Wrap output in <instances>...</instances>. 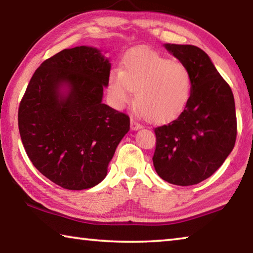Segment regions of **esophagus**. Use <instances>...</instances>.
Segmentation results:
<instances>
[{"mask_svg":"<svg viewBox=\"0 0 253 253\" xmlns=\"http://www.w3.org/2000/svg\"><path fill=\"white\" fill-rule=\"evenodd\" d=\"M143 126L140 125L139 123H137L136 121H134V119H130V128L131 130H137V129H140Z\"/></svg>","mask_w":253,"mask_h":253,"instance_id":"obj_1","label":"esophagus"}]
</instances>
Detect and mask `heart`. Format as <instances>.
<instances>
[{
  "label": "heart",
  "mask_w": 253,
  "mask_h": 253,
  "mask_svg": "<svg viewBox=\"0 0 253 253\" xmlns=\"http://www.w3.org/2000/svg\"><path fill=\"white\" fill-rule=\"evenodd\" d=\"M193 79L188 68L173 62L155 51L132 50L123 61L122 71L109 75L108 90L117 108L131 100L152 123H165L177 117L190 100Z\"/></svg>",
  "instance_id": "1"
}]
</instances>
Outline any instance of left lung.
I'll use <instances>...</instances> for the list:
<instances>
[{
  "mask_svg": "<svg viewBox=\"0 0 253 253\" xmlns=\"http://www.w3.org/2000/svg\"><path fill=\"white\" fill-rule=\"evenodd\" d=\"M192 75L193 87L182 114L156 127L154 168L164 181L179 186L204 181L223 164L237 138L232 90L202 49L164 44Z\"/></svg>",
  "mask_w": 253,
  "mask_h": 253,
  "instance_id": "8db88e82",
  "label": "left lung"
}]
</instances>
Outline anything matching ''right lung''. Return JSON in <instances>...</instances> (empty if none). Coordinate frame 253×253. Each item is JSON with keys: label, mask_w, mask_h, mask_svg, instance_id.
Returning a JSON list of instances; mask_svg holds the SVG:
<instances>
[{"label": "right lung", "mask_w": 253, "mask_h": 253, "mask_svg": "<svg viewBox=\"0 0 253 253\" xmlns=\"http://www.w3.org/2000/svg\"><path fill=\"white\" fill-rule=\"evenodd\" d=\"M109 59L92 46L65 49L34 72L20 102V136L39 172L67 190H85L106 177L130 121L102 104Z\"/></svg>", "instance_id": "obj_1"}]
</instances>
